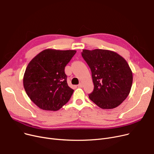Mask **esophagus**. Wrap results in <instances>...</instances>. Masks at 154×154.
Segmentation results:
<instances>
[{
  "instance_id": "obj_1",
  "label": "esophagus",
  "mask_w": 154,
  "mask_h": 154,
  "mask_svg": "<svg viewBox=\"0 0 154 154\" xmlns=\"http://www.w3.org/2000/svg\"><path fill=\"white\" fill-rule=\"evenodd\" d=\"M78 87H79V88L83 87V84H82V83H80V84L78 85Z\"/></svg>"
}]
</instances>
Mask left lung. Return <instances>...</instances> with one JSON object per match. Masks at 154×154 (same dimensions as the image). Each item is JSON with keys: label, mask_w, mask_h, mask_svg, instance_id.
<instances>
[{"label": "left lung", "mask_w": 154, "mask_h": 154, "mask_svg": "<svg viewBox=\"0 0 154 154\" xmlns=\"http://www.w3.org/2000/svg\"><path fill=\"white\" fill-rule=\"evenodd\" d=\"M82 56L90 68L94 84L89 98L102 109L121 105L129 95L132 84V72L126 60L106 49H83Z\"/></svg>", "instance_id": "left-lung-1"}]
</instances>
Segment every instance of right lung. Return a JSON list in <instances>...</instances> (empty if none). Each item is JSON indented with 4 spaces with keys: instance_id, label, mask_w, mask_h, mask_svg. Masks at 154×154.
<instances>
[{
    "instance_id": "right-lung-1",
    "label": "right lung",
    "mask_w": 154,
    "mask_h": 154,
    "mask_svg": "<svg viewBox=\"0 0 154 154\" xmlns=\"http://www.w3.org/2000/svg\"><path fill=\"white\" fill-rule=\"evenodd\" d=\"M75 53V50L47 49L28 64L23 76L24 88L39 108L57 111L70 100L74 90L67 83L64 69Z\"/></svg>"
}]
</instances>
